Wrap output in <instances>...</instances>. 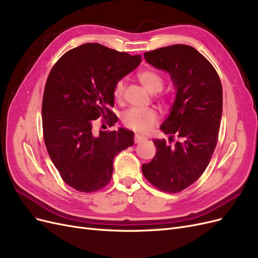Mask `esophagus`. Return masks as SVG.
<instances>
[{
    "label": "esophagus",
    "mask_w": 258,
    "mask_h": 258,
    "mask_svg": "<svg viewBox=\"0 0 258 258\" xmlns=\"http://www.w3.org/2000/svg\"><path fill=\"white\" fill-rule=\"evenodd\" d=\"M146 138L145 137H143V136H140V135H136V137H135V143L136 144H138V143H140V142H142V141H144Z\"/></svg>",
    "instance_id": "1"
}]
</instances>
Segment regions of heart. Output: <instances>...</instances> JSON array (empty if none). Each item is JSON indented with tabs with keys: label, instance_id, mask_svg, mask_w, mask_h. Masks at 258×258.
<instances>
[{
	"label": "heart",
	"instance_id": "heart-1",
	"mask_svg": "<svg viewBox=\"0 0 258 258\" xmlns=\"http://www.w3.org/2000/svg\"><path fill=\"white\" fill-rule=\"evenodd\" d=\"M138 80L140 81L144 88L152 93L158 92L163 87V77L162 75L155 71L153 69L142 70L138 73ZM124 89H126V83L124 80L117 81L113 88V98L116 102H121L124 95ZM168 93L161 95L160 99L166 102L168 99ZM158 115L153 108H147V110H138V108H130L127 112L122 114V123L127 128L140 132V134H146L151 131L155 123L157 122Z\"/></svg>",
	"mask_w": 258,
	"mask_h": 258
}]
</instances>
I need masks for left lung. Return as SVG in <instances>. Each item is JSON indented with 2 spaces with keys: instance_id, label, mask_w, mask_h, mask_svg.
Instances as JSON below:
<instances>
[{
  "instance_id": "8db88e82",
  "label": "left lung",
  "mask_w": 258,
  "mask_h": 258,
  "mask_svg": "<svg viewBox=\"0 0 258 258\" xmlns=\"http://www.w3.org/2000/svg\"><path fill=\"white\" fill-rule=\"evenodd\" d=\"M144 58L170 74L176 97L160 126L169 143L154 140L157 152L142 172L159 190L179 192L205 172L214 153L223 112L221 80L209 60L188 45L147 51Z\"/></svg>"
}]
</instances>
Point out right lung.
<instances>
[{
	"label": "right lung",
	"instance_id": "1",
	"mask_svg": "<svg viewBox=\"0 0 258 258\" xmlns=\"http://www.w3.org/2000/svg\"><path fill=\"white\" fill-rule=\"evenodd\" d=\"M141 59L88 43L67 51L52 67L42 102L44 142L60 176L74 189L92 192L105 187L115 156L135 144L132 131L97 134L93 120L102 116L108 127L117 122L110 110L113 88Z\"/></svg>",
	"mask_w": 258,
	"mask_h": 258
}]
</instances>
